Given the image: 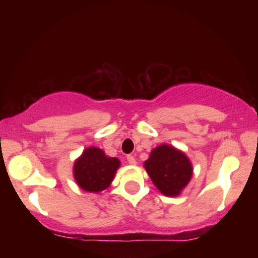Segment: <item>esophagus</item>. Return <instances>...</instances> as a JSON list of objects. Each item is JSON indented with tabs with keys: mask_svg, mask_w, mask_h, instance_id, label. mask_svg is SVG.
<instances>
[{
	"mask_svg": "<svg viewBox=\"0 0 258 258\" xmlns=\"http://www.w3.org/2000/svg\"><path fill=\"white\" fill-rule=\"evenodd\" d=\"M127 162H128L130 165H136V159L133 155H127Z\"/></svg>",
	"mask_w": 258,
	"mask_h": 258,
	"instance_id": "1",
	"label": "esophagus"
}]
</instances>
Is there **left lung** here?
I'll use <instances>...</instances> for the list:
<instances>
[{
	"mask_svg": "<svg viewBox=\"0 0 258 258\" xmlns=\"http://www.w3.org/2000/svg\"><path fill=\"white\" fill-rule=\"evenodd\" d=\"M144 168L154 185L166 197L180 195L193 176V165L185 153L168 144L154 148Z\"/></svg>",
	"mask_w": 258,
	"mask_h": 258,
	"instance_id": "left-lung-1",
	"label": "left lung"
}]
</instances>
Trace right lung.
Wrapping results in <instances>:
<instances>
[{
  "instance_id": "right-lung-1",
  "label": "right lung",
  "mask_w": 258,
  "mask_h": 258,
  "mask_svg": "<svg viewBox=\"0 0 258 258\" xmlns=\"http://www.w3.org/2000/svg\"><path fill=\"white\" fill-rule=\"evenodd\" d=\"M121 162L110 158L100 148L88 147L74 162L73 173L82 190L99 193L111 184Z\"/></svg>"
}]
</instances>
